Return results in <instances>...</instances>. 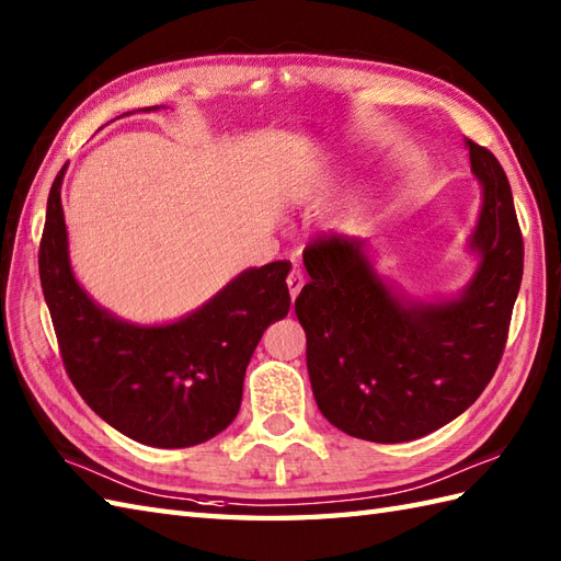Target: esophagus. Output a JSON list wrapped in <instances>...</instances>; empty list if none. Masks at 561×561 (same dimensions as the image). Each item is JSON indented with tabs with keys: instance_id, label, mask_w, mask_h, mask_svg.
<instances>
[{
	"instance_id": "esophagus-1",
	"label": "esophagus",
	"mask_w": 561,
	"mask_h": 561,
	"mask_svg": "<svg viewBox=\"0 0 561 561\" xmlns=\"http://www.w3.org/2000/svg\"><path fill=\"white\" fill-rule=\"evenodd\" d=\"M286 284H289V294H291V298H296V296H298V291H301V289H304V284H306L304 272L298 270V267H294V270L289 272V277H286Z\"/></svg>"
}]
</instances>
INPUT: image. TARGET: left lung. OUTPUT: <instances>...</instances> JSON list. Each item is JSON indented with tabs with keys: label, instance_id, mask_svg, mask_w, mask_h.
I'll return each instance as SVG.
<instances>
[{
	"label": "left lung",
	"instance_id": "left-lung-1",
	"mask_svg": "<svg viewBox=\"0 0 561 561\" xmlns=\"http://www.w3.org/2000/svg\"><path fill=\"white\" fill-rule=\"evenodd\" d=\"M483 184L471 245L480 267L445 304H411L387 289L340 233L304 251L310 282L296 298L318 409L342 433L397 445L435 433L483 394L497 370L524 277V237L500 160L466 140Z\"/></svg>",
	"mask_w": 561,
	"mask_h": 561
}]
</instances>
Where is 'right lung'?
<instances>
[{
  "instance_id": "1",
  "label": "right lung",
  "mask_w": 561,
  "mask_h": 561,
  "mask_svg": "<svg viewBox=\"0 0 561 561\" xmlns=\"http://www.w3.org/2000/svg\"><path fill=\"white\" fill-rule=\"evenodd\" d=\"M61 174L64 169L49 188L37 267L76 392L104 423L140 445L179 449L215 437L237 419L243 375L260 336L289 312L291 263L245 270L179 322H122L90 301L73 277Z\"/></svg>"
}]
</instances>
